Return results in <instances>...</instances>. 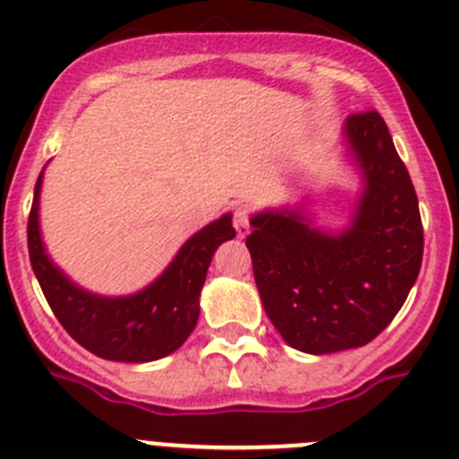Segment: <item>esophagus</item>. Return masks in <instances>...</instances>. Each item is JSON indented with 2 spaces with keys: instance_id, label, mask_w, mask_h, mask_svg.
I'll list each match as a JSON object with an SVG mask.
<instances>
[{
  "instance_id": "34e87169",
  "label": "esophagus",
  "mask_w": 459,
  "mask_h": 459,
  "mask_svg": "<svg viewBox=\"0 0 459 459\" xmlns=\"http://www.w3.org/2000/svg\"><path fill=\"white\" fill-rule=\"evenodd\" d=\"M233 224L238 230V238H247L249 235V208L247 205H238L233 212Z\"/></svg>"
}]
</instances>
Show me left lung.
I'll use <instances>...</instances> for the list:
<instances>
[{
    "label": "left lung",
    "mask_w": 459,
    "mask_h": 459,
    "mask_svg": "<svg viewBox=\"0 0 459 459\" xmlns=\"http://www.w3.org/2000/svg\"><path fill=\"white\" fill-rule=\"evenodd\" d=\"M362 177L349 226L324 230L299 208L263 210L247 238L267 316L292 349L321 355L358 349L396 316L419 276V201L387 124L376 110L346 119Z\"/></svg>",
    "instance_id": "left-lung-1"
}]
</instances>
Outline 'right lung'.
<instances>
[{
    "mask_svg": "<svg viewBox=\"0 0 459 459\" xmlns=\"http://www.w3.org/2000/svg\"><path fill=\"white\" fill-rule=\"evenodd\" d=\"M40 171L27 238L33 273L63 328L90 353L115 362H152L174 353L195 331L199 297L217 247L235 238L230 215L196 230L165 272L128 297H101L76 285L51 263L40 235Z\"/></svg>",
    "mask_w": 459,
    "mask_h": 459,
    "instance_id": "obj_1",
    "label": "right lung"
}]
</instances>
